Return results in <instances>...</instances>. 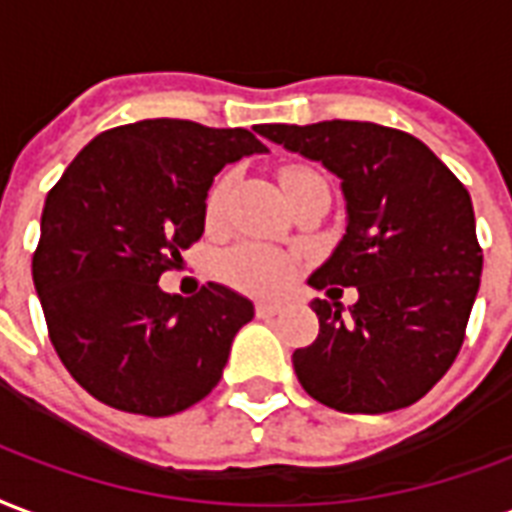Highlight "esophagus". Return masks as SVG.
<instances>
[{"label":"esophagus","mask_w":512,"mask_h":512,"mask_svg":"<svg viewBox=\"0 0 512 512\" xmlns=\"http://www.w3.org/2000/svg\"><path fill=\"white\" fill-rule=\"evenodd\" d=\"M282 309H285V306L276 304V301H260V304L255 306L257 317H263V320H268V317H276V314H282Z\"/></svg>","instance_id":"esophagus-1"}]
</instances>
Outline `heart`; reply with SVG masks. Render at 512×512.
I'll list each match as a JSON object with an SVG mask.
<instances>
[{
    "mask_svg": "<svg viewBox=\"0 0 512 512\" xmlns=\"http://www.w3.org/2000/svg\"><path fill=\"white\" fill-rule=\"evenodd\" d=\"M317 176L314 170L301 168V165H287L282 170V181H285L287 195L293 192L298 184H304L306 179ZM233 187V173H225L214 181V187L208 189L206 198V222L217 225L222 214H225L227 192ZM219 276L225 279L227 285L238 287L244 293L255 295H271L279 293L282 287L290 282L293 274V263L285 252H279L274 246L255 244V241H244V244L230 246L227 252H222L217 263Z\"/></svg>",
    "mask_w": 512,
    "mask_h": 512,
    "instance_id": "1",
    "label": "heart"
}]
</instances>
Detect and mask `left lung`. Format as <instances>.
I'll return each mask as SVG.
<instances>
[{
    "label": "left lung",
    "instance_id": "8db88e82",
    "mask_svg": "<svg viewBox=\"0 0 512 512\" xmlns=\"http://www.w3.org/2000/svg\"><path fill=\"white\" fill-rule=\"evenodd\" d=\"M255 132L323 162L347 203V233L309 285L358 287V301L344 317L339 301L314 298L320 333L293 352L298 382L339 412L410 407L456 361L478 295L483 249L467 187L426 143L372 121Z\"/></svg>",
    "mask_w": 512,
    "mask_h": 512
}]
</instances>
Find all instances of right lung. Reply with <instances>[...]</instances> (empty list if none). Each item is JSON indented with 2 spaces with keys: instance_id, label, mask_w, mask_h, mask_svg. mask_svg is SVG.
I'll return each instance as SVG.
<instances>
[{
  "instance_id": "add662e5",
  "label": "right lung",
  "mask_w": 512,
  "mask_h": 512,
  "mask_svg": "<svg viewBox=\"0 0 512 512\" xmlns=\"http://www.w3.org/2000/svg\"><path fill=\"white\" fill-rule=\"evenodd\" d=\"M263 151L241 127L143 119L97 135L48 192L34 290L56 355L94 399L162 418L214 391L255 306L217 282L170 295L160 276L203 236L214 176Z\"/></svg>"
}]
</instances>
